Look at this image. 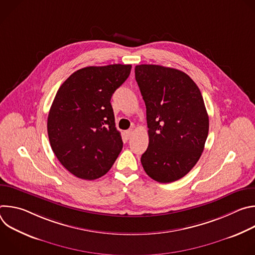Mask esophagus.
Returning <instances> with one entry per match:
<instances>
[{
	"mask_svg": "<svg viewBox=\"0 0 255 255\" xmlns=\"http://www.w3.org/2000/svg\"><path fill=\"white\" fill-rule=\"evenodd\" d=\"M132 134H133V130H132V129H129V130H127V131L125 132V135H126V137H127L128 139L132 136Z\"/></svg>",
	"mask_w": 255,
	"mask_h": 255,
	"instance_id": "obj_1",
	"label": "esophagus"
}]
</instances>
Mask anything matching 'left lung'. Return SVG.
<instances>
[{
  "mask_svg": "<svg viewBox=\"0 0 255 255\" xmlns=\"http://www.w3.org/2000/svg\"><path fill=\"white\" fill-rule=\"evenodd\" d=\"M146 106L149 144L142 166L161 184L185 176L198 162L209 132L202 94L184 71L155 64L135 66Z\"/></svg>",
  "mask_w": 255,
  "mask_h": 255,
  "instance_id": "8db88e82",
  "label": "left lung"
}]
</instances>
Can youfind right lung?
I'll return each instance as SVG.
<instances>
[{
    "instance_id": "right-lung-1",
    "label": "right lung",
    "mask_w": 255,
    "mask_h": 255,
    "mask_svg": "<svg viewBox=\"0 0 255 255\" xmlns=\"http://www.w3.org/2000/svg\"><path fill=\"white\" fill-rule=\"evenodd\" d=\"M131 67L81 68L55 95L47 119L50 146L59 162L77 177L92 180L103 176L123 148L111 98L128 79Z\"/></svg>"
}]
</instances>
